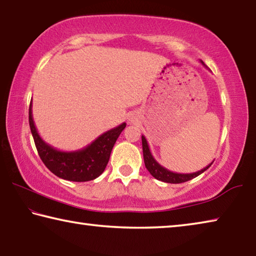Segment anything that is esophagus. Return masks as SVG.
Instances as JSON below:
<instances>
[{"mask_svg":"<svg viewBox=\"0 0 256 256\" xmlns=\"http://www.w3.org/2000/svg\"><path fill=\"white\" fill-rule=\"evenodd\" d=\"M128 123L131 124H136L138 122V120H140V118H138V114H136V112H132V114L128 115Z\"/></svg>","mask_w":256,"mask_h":256,"instance_id":"34e87169","label":"esophagus"}]
</instances>
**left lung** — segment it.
Masks as SVG:
<instances>
[{"label": "left lung", "instance_id": "left-lung-1", "mask_svg": "<svg viewBox=\"0 0 256 256\" xmlns=\"http://www.w3.org/2000/svg\"><path fill=\"white\" fill-rule=\"evenodd\" d=\"M201 63L204 66V63ZM142 150H144V164L146 168L149 170V172L152 175L156 180L164 182V183H172V184H180V183H184V182H188L190 180L196 178V176L201 175L203 172H206L208 168H209L210 164H208L206 167L203 168V170H198L196 172H190V174H180V172H174L166 170V168L162 167V164L157 162V160L154 158V156L151 154V151L149 149V144L146 142V138L144 136H142Z\"/></svg>", "mask_w": 256, "mask_h": 256}]
</instances>
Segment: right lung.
I'll return each mask as SVG.
<instances>
[{
    "label": "right lung",
    "mask_w": 256,
    "mask_h": 256,
    "mask_svg": "<svg viewBox=\"0 0 256 256\" xmlns=\"http://www.w3.org/2000/svg\"><path fill=\"white\" fill-rule=\"evenodd\" d=\"M29 125L38 154L54 175L66 180L88 182L105 170L112 146L126 123L102 133L86 148L76 151H60L42 140L34 123L32 102L29 106Z\"/></svg>",
    "instance_id": "obj_1"
}]
</instances>
